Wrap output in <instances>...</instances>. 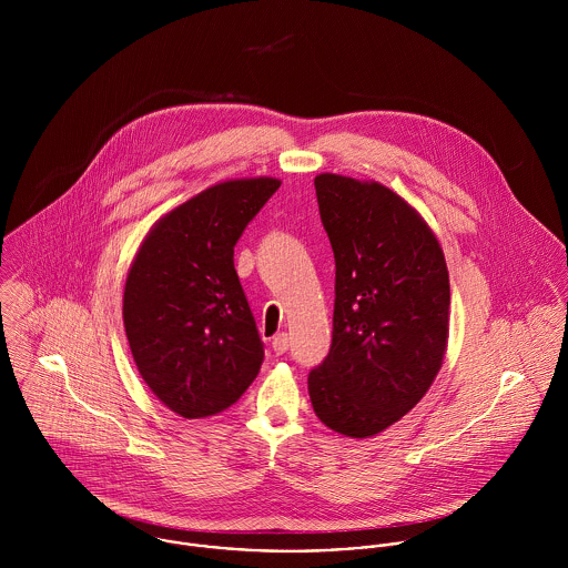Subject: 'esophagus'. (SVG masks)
<instances>
[{"label":"esophagus","mask_w":568,"mask_h":568,"mask_svg":"<svg viewBox=\"0 0 568 568\" xmlns=\"http://www.w3.org/2000/svg\"><path fill=\"white\" fill-rule=\"evenodd\" d=\"M271 345H273V352H275V354H284V352L288 349V345H291V341H288V334H284V332H282V334H275Z\"/></svg>","instance_id":"34e87169"}]
</instances>
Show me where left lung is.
<instances>
[{
    "label": "left lung",
    "mask_w": 568,
    "mask_h": 568,
    "mask_svg": "<svg viewBox=\"0 0 568 568\" xmlns=\"http://www.w3.org/2000/svg\"><path fill=\"white\" fill-rule=\"evenodd\" d=\"M334 251L332 345L308 374L317 417L345 437L396 424L433 385L448 343L450 282L426 221L394 190L315 176Z\"/></svg>",
    "instance_id": "obj_1"
}]
</instances>
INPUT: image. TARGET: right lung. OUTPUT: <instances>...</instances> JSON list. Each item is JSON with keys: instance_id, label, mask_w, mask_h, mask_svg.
I'll return each instance as SVG.
<instances>
[{"instance_id": "right-lung-1", "label": "right lung", "mask_w": 568, "mask_h": 568, "mask_svg": "<svg viewBox=\"0 0 568 568\" xmlns=\"http://www.w3.org/2000/svg\"><path fill=\"white\" fill-rule=\"evenodd\" d=\"M280 179L216 183L162 216L126 275L124 329L140 376L170 410L196 419L239 403L264 345L234 268L244 227Z\"/></svg>"}]
</instances>
